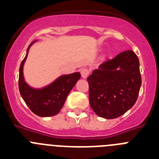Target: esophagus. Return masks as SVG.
<instances>
[{
    "label": "esophagus",
    "instance_id": "34e87169",
    "mask_svg": "<svg viewBox=\"0 0 159 159\" xmlns=\"http://www.w3.org/2000/svg\"><path fill=\"white\" fill-rule=\"evenodd\" d=\"M80 73H81V75H82L83 78L86 79L87 77L89 75L90 71L88 69V68H83V69H81Z\"/></svg>",
    "mask_w": 159,
    "mask_h": 159
}]
</instances>
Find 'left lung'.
<instances>
[{"mask_svg":"<svg viewBox=\"0 0 159 159\" xmlns=\"http://www.w3.org/2000/svg\"><path fill=\"white\" fill-rule=\"evenodd\" d=\"M89 102L97 116L116 119L134 106L142 84L139 60L131 50L123 52L92 71L88 78Z\"/></svg>","mask_w":159,"mask_h":159,"instance_id":"left-lung-1","label":"left lung"}]
</instances>
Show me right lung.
<instances>
[{"label":"right lung","mask_w":159,"mask_h":159,"mask_svg":"<svg viewBox=\"0 0 159 159\" xmlns=\"http://www.w3.org/2000/svg\"><path fill=\"white\" fill-rule=\"evenodd\" d=\"M27 49L25 59L20 64L19 71V91L24 101L35 115L40 117L56 116L64 106L67 95L77 81L80 79V73L74 72L57 78L54 82L42 88H33L25 81L23 67L27 59L29 48Z\"/></svg>","instance_id":"obj_1"}]
</instances>
